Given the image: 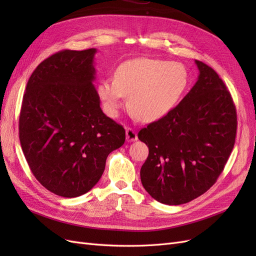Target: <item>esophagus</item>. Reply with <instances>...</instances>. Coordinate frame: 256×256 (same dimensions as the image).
<instances>
[{"instance_id": "1", "label": "esophagus", "mask_w": 256, "mask_h": 256, "mask_svg": "<svg viewBox=\"0 0 256 256\" xmlns=\"http://www.w3.org/2000/svg\"><path fill=\"white\" fill-rule=\"evenodd\" d=\"M126 138L128 142H134L138 140L136 132L132 128H127L126 129Z\"/></svg>"}]
</instances>
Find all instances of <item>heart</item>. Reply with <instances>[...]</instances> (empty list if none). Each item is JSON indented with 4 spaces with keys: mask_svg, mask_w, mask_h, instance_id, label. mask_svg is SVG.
Listing matches in <instances>:
<instances>
[{
    "mask_svg": "<svg viewBox=\"0 0 256 256\" xmlns=\"http://www.w3.org/2000/svg\"><path fill=\"white\" fill-rule=\"evenodd\" d=\"M190 84L188 68L180 62L140 58L124 62L114 79L106 78L97 92L106 112L115 116L124 98L136 118L154 122L173 111Z\"/></svg>",
    "mask_w": 256,
    "mask_h": 256,
    "instance_id": "1",
    "label": "heart"
}]
</instances>
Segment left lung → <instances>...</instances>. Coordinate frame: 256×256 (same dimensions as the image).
<instances>
[{"mask_svg":"<svg viewBox=\"0 0 256 256\" xmlns=\"http://www.w3.org/2000/svg\"><path fill=\"white\" fill-rule=\"evenodd\" d=\"M196 64L194 86L173 111L138 134L150 150L140 172L142 184L162 204L180 205L204 194L235 144L237 114L230 92L212 67Z\"/></svg>","mask_w":256,"mask_h":256,"instance_id":"obj_1","label":"left lung"}]
</instances>
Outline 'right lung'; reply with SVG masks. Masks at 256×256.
I'll use <instances>...</instances> for the list:
<instances>
[{"mask_svg": "<svg viewBox=\"0 0 256 256\" xmlns=\"http://www.w3.org/2000/svg\"><path fill=\"white\" fill-rule=\"evenodd\" d=\"M95 48L63 50L36 67L26 84L19 138L30 171L64 198L88 192L109 154L125 142V129L100 108L94 86Z\"/></svg>", "mask_w": 256, "mask_h": 256, "instance_id": "right-lung-1", "label": "right lung"}]
</instances>
